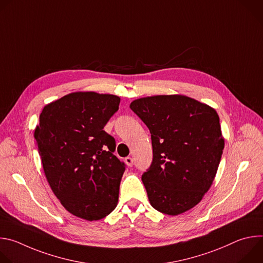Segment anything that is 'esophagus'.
<instances>
[{"mask_svg": "<svg viewBox=\"0 0 263 263\" xmlns=\"http://www.w3.org/2000/svg\"><path fill=\"white\" fill-rule=\"evenodd\" d=\"M125 163L128 165V166H132L133 165V159L131 157H126L125 158Z\"/></svg>", "mask_w": 263, "mask_h": 263, "instance_id": "esophagus-1", "label": "esophagus"}]
</instances>
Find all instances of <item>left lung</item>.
Instances as JSON below:
<instances>
[{"instance_id":"1","label":"left lung","mask_w":263,"mask_h":263,"mask_svg":"<svg viewBox=\"0 0 263 263\" xmlns=\"http://www.w3.org/2000/svg\"><path fill=\"white\" fill-rule=\"evenodd\" d=\"M151 133L153 160L141 180L152 207L178 215L195 207L216 175L224 140L215 109L181 95L133 101Z\"/></svg>"}]
</instances>
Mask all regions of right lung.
<instances>
[{"instance_id":"right-lung-1","label":"right lung","mask_w":263,"mask_h":263,"mask_svg":"<svg viewBox=\"0 0 263 263\" xmlns=\"http://www.w3.org/2000/svg\"><path fill=\"white\" fill-rule=\"evenodd\" d=\"M114 95L78 91L45 106L34 131L47 180L62 206L86 220L115 210L126 165L103 129L119 110Z\"/></svg>"}]
</instances>
